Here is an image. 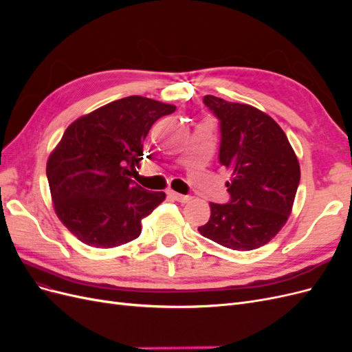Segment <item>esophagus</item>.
Masks as SVG:
<instances>
[{"label": "esophagus", "mask_w": 352, "mask_h": 352, "mask_svg": "<svg viewBox=\"0 0 352 352\" xmlns=\"http://www.w3.org/2000/svg\"><path fill=\"white\" fill-rule=\"evenodd\" d=\"M168 195L172 197L173 199L179 201V202H188L189 201V195H182V194H179V192H173V190H170Z\"/></svg>", "instance_id": "1"}]
</instances>
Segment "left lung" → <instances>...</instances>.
Instances as JSON below:
<instances>
[{
  "label": "left lung",
  "mask_w": 352,
  "mask_h": 352,
  "mask_svg": "<svg viewBox=\"0 0 352 352\" xmlns=\"http://www.w3.org/2000/svg\"><path fill=\"white\" fill-rule=\"evenodd\" d=\"M202 101L219 120V162L232 177L226 182L229 202H210V220L198 230L226 248L255 250L278 235L289 217L300 164L270 116L212 95Z\"/></svg>",
  "instance_id": "1"
}]
</instances>
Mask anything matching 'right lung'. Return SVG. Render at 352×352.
Here are the masks:
<instances>
[{"label": "right lung", "instance_id": "obj_1", "mask_svg": "<svg viewBox=\"0 0 352 352\" xmlns=\"http://www.w3.org/2000/svg\"><path fill=\"white\" fill-rule=\"evenodd\" d=\"M175 105L132 95L73 122L48 158L47 177L58 219L95 248H113L141 235V220L164 192L131 179L141 167L144 141Z\"/></svg>", "mask_w": 352, "mask_h": 352}]
</instances>
